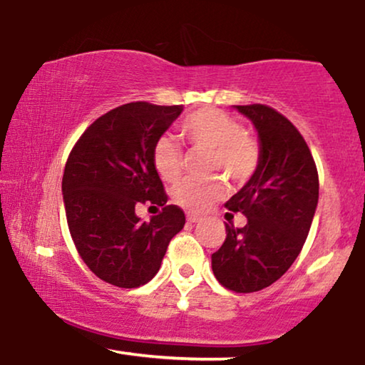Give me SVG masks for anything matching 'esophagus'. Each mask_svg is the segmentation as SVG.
<instances>
[{"mask_svg":"<svg viewBox=\"0 0 365 365\" xmlns=\"http://www.w3.org/2000/svg\"><path fill=\"white\" fill-rule=\"evenodd\" d=\"M201 220H202V217L197 216V215H187V221H189V223H200Z\"/></svg>","mask_w":365,"mask_h":365,"instance_id":"34e87169","label":"esophagus"}]
</instances>
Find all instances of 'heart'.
Masks as SVG:
<instances>
[{
	"label": "heart",
	"mask_w": 365,
	"mask_h": 365,
	"mask_svg": "<svg viewBox=\"0 0 365 365\" xmlns=\"http://www.w3.org/2000/svg\"><path fill=\"white\" fill-rule=\"evenodd\" d=\"M181 137L191 150H207L211 154L207 159L210 174H223L230 181L241 184L257 173L262 155L258 140L228 113L211 107L201 108L182 122ZM153 164L164 181L174 182L181 176L184 153L171 135L155 140ZM223 194L225 184L221 179H186L174 189V201L184 210L202 212Z\"/></svg>",
	"instance_id": "b5f03b06"
}]
</instances>
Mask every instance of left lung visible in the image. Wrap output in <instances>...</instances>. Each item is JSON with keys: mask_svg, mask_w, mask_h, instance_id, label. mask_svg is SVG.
Segmentation results:
<instances>
[{"mask_svg": "<svg viewBox=\"0 0 365 365\" xmlns=\"http://www.w3.org/2000/svg\"><path fill=\"white\" fill-rule=\"evenodd\" d=\"M259 137V164L252 179L226 202L246 225H226V240L211 255L216 280L236 293L275 283L300 255L319 202V173L304 137L275 108L235 106Z\"/></svg>", "mask_w": 365, "mask_h": 365, "instance_id": "left-lung-1", "label": "left lung"}]
</instances>
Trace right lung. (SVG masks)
Wrapping results in <instances>:
<instances>
[{
	"instance_id": "right-lung-1",
	"label": "right lung",
	"mask_w": 365,
	"mask_h": 365,
	"mask_svg": "<svg viewBox=\"0 0 365 365\" xmlns=\"http://www.w3.org/2000/svg\"><path fill=\"white\" fill-rule=\"evenodd\" d=\"M181 112L182 106L149 102L112 108L87 127L65 164L61 192L75 248L110 285L137 288L153 280L169 241L186 223L181 207L168 205L153 164L155 140ZM139 204L163 211L140 222Z\"/></svg>"
}]
</instances>
